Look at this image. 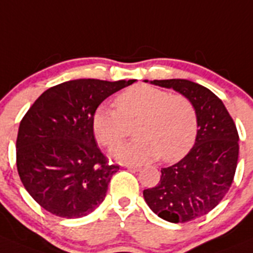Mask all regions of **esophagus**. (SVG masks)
<instances>
[{
    "label": "esophagus",
    "instance_id": "esophagus-1",
    "mask_svg": "<svg viewBox=\"0 0 253 253\" xmlns=\"http://www.w3.org/2000/svg\"><path fill=\"white\" fill-rule=\"evenodd\" d=\"M125 168H128L129 170H133V171H140L141 170L140 165H126Z\"/></svg>",
    "mask_w": 253,
    "mask_h": 253
}]
</instances>
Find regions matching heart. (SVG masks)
I'll list each match as a JSON object with an SVG mask.
<instances>
[{
  "label": "heart",
  "mask_w": 253,
  "mask_h": 253,
  "mask_svg": "<svg viewBox=\"0 0 253 253\" xmlns=\"http://www.w3.org/2000/svg\"><path fill=\"white\" fill-rule=\"evenodd\" d=\"M117 110L100 105L92 117V128L100 144L113 146L128 134L126 124L138 120L135 140L112 149L123 163H143L161 156L165 163L184 158L195 143L197 115L194 104L182 94L146 84L125 89L115 98Z\"/></svg>",
  "instance_id": "heart-1"
}]
</instances>
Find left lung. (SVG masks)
I'll list each match as a JSON object with an SVG mask.
<instances>
[{"mask_svg": "<svg viewBox=\"0 0 253 253\" xmlns=\"http://www.w3.org/2000/svg\"><path fill=\"white\" fill-rule=\"evenodd\" d=\"M150 83L172 88L189 98L196 110L195 145L179 163L161 169L156 186L143 191L159 217L187 222L210 212L230 190L239 159V133L222 100L210 89L186 79Z\"/></svg>", "mask_w": 253, "mask_h": 253, "instance_id": "8db88e82", "label": "left lung"}]
</instances>
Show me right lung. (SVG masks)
<instances>
[{"instance_id":"add662e5","label":"right lung","mask_w":253,"mask_h":253,"mask_svg":"<svg viewBox=\"0 0 253 253\" xmlns=\"http://www.w3.org/2000/svg\"><path fill=\"white\" fill-rule=\"evenodd\" d=\"M130 81L76 79L47 89L22 118L16 161L23 186L53 215L78 218L104 200L119 170L95 143L92 117L100 103Z\"/></svg>"}]
</instances>
